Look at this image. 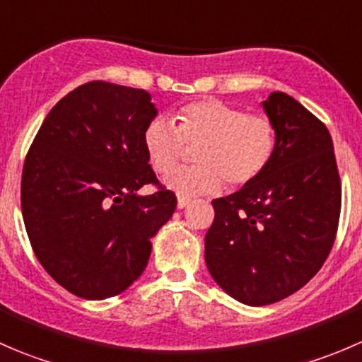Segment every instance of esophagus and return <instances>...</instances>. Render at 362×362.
Returning a JSON list of instances; mask_svg holds the SVG:
<instances>
[{
  "mask_svg": "<svg viewBox=\"0 0 362 362\" xmlns=\"http://www.w3.org/2000/svg\"><path fill=\"white\" fill-rule=\"evenodd\" d=\"M189 203H191V199H189V198H178L177 206H178V208H185Z\"/></svg>",
  "mask_w": 362,
  "mask_h": 362,
  "instance_id": "1",
  "label": "esophagus"
}]
</instances>
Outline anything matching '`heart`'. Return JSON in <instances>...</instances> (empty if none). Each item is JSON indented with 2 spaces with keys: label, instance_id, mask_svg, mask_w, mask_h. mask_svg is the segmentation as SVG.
<instances>
[{
  "label": "heart",
  "instance_id": "1",
  "mask_svg": "<svg viewBox=\"0 0 362 362\" xmlns=\"http://www.w3.org/2000/svg\"><path fill=\"white\" fill-rule=\"evenodd\" d=\"M177 127L168 120L152 119L141 140L152 168L160 175L180 162L185 144H199L193 155L198 165L179 168L164 178L168 189L180 198L214 194L226 184L245 187L264 175L276 154L275 122L264 113L218 100H199L175 113Z\"/></svg>",
  "mask_w": 362,
  "mask_h": 362
}]
</instances>
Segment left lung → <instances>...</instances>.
I'll return each mask as SVG.
<instances>
[{
	"instance_id": "1",
	"label": "left lung",
	"mask_w": 362,
	"mask_h": 362,
	"mask_svg": "<svg viewBox=\"0 0 362 362\" xmlns=\"http://www.w3.org/2000/svg\"><path fill=\"white\" fill-rule=\"evenodd\" d=\"M279 145L262 177L211 202L204 261L215 282L250 306L282 301L322 268L337 238L341 182L333 140L286 93L262 101Z\"/></svg>"
}]
</instances>
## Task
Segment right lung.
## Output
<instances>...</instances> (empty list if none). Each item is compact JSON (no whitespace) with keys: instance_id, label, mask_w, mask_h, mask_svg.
Wrapping results in <instances>:
<instances>
[{"instance_id":"obj_1","label":"right lung","mask_w":362,"mask_h":362,"mask_svg":"<svg viewBox=\"0 0 362 362\" xmlns=\"http://www.w3.org/2000/svg\"><path fill=\"white\" fill-rule=\"evenodd\" d=\"M156 115L147 90L93 80L49 112L29 147L21 182L25 231L40 264L78 298L126 291L177 208L141 140ZM148 183L158 191L138 197Z\"/></svg>"}]
</instances>
